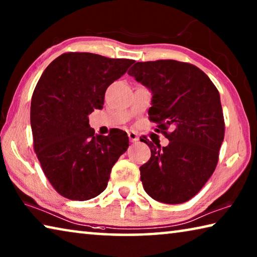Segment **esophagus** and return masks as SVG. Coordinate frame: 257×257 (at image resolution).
<instances>
[{
	"mask_svg": "<svg viewBox=\"0 0 257 257\" xmlns=\"http://www.w3.org/2000/svg\"><path fill=\"white\" fill-rule=\"evenodd\" d=\"M128 137L130 139V142H133V143L138 142V139H139L137 133H135V132H129L128 133Z\"/></svg>",
	"mask_w": 257,
	"mask_h": 257,
	"instance_id": "34e87169",
	"label": "esophagus"
}]
</instances>
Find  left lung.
I'll return each instance as SVG.
<instances>
[{
  "mask_svg": "<svg viewBox=\"0 0 257 257\" xmlns=\"http://www.w3.org/2000/svg\"><path fill=\"white\" fill-rule=\"evenodd\" d=\"M128 71L152 92L150 120L169 145L142 139L151 149L141 180L155 201L180 204L193 198L214 172L224 138L220 94L194 64L175 60L134 62Z\"/></svg>",
  "mask_w": 257,
  "mask_h": 257,
  "instance_id": "8db88e82",
  "label": "left lung"
}]
</instances>
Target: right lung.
I'll return each instance as SVG.
<instances>
[{"mask_svg": "<svg viewBox=\"0 0 257 257\" xmlns=\"http://www.w3.org/2000/svg\"><path fill=\"white\" fill-rule=\"evenodd\" d=\"M135 62L69 52L49 64L30 105L34 150L61 196L87 201L106 188L112 167L127 151V133L95 135L88 115L101 110L106 88Z\"/></svg>", "mask_w": 257, "mask_h": 257, "instance_id": "right-lung-1", "label": "right lung"}]
</instances>
